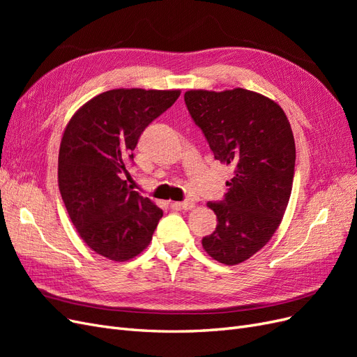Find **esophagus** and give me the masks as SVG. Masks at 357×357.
<instances>
[{
	"mask_svg": "<svg viewBox=\"0 0 357 357\" xmlns=\"http://www.w3.org/2000/svg\"><path fill=\"white\" fill-rule=\"evenodd\" d=\"M172 207L176 210H192L195 207V202L192 201H181V202H172Z\"/></svg>",
	"mask_w": 357,
	"mask_h": 357,
	"instance_id": "obj_1",
	"label": "esophagus"
}]
</instances>
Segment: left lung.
Wrapping results in <instances>:
<instances>
[{
  "mask_svg": "<svg viewBox=\"0 0 357 357\" xmlns=\"http://www.w3.org/2000/svg\"><path fill=\"white\" fill-rule=\"evenodd\" d=\"M185 102L214 159L234 171L225 199L207 204L218 226L202 247L214 261L238 265L282 223L295 174L294 132L282 107L253 91L190 89Z\"/></svg>",
  "mask_w": 357,
  "mask_h": 357,
  "instance_id": "8db88e82",
  "label": "left lung"
}]
</instances>
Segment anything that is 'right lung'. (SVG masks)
Returning a JSON list of instances; mask_svg holds the SVG:
<instances>
[{"label": "right lung", "instance_id": "obj_1", "mask_svg": "<svg viewBox=\"0 0 357 357\" xmlns=\"http://www.w3.org/2000/svg\"><path fill=\"white\" fill-rule=\"evenodd\" d=\"M180 91L112 89L73 114L58 158V185L82 240L110 261L126 262L152 241L162 210L128 188L129 160L146 126Z\"/></svg>", "mask_w": 357, "mask_h": 357}]
</instances>
